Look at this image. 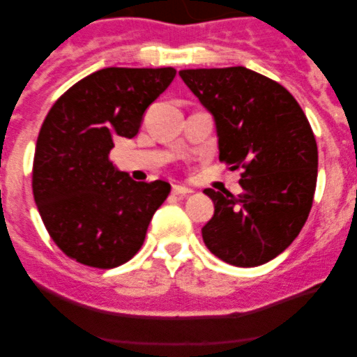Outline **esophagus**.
I'll return each instance as SVG.
<instances>
[{
  "mask_svg": "<svg viewBox=\"0 0 357 357\" xmlns=\"http://www.w3.org/2000/svg\"><path fill=\"white\" fill-rule=\"evenodd\" d=\"M172 193H174V195H188V193H192V190H190L188 186L174 185L172 186Z\"/></svg>",
  "mask_w": 357,
  "mask_h": 357,
  "instance_id": "obj_1",
  "label": "esophagus"
}]
</instances>
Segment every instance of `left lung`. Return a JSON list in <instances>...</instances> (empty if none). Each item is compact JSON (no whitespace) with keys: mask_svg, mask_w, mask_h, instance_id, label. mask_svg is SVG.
<instances>
[{"mask_svg":"<svg viewBox=\"0 0 357 357\" xmlns=\"http://www.w3.org/2000/svg\"><path fill=\"white\" fill-rule=\"evenodd\" d=\"M179 75L214 119L219 160L243 169L242 195L204 190L214 202L204 243L228 264H266L297 238L311 211L318 146L307 117L282 84L247 67Z\"/></svg>","mask_w":357,"mask_h":357,"instance_id":"8db88e82","label":"left lung"}]
</instances>
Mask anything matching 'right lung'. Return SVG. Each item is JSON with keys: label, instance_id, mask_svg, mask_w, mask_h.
<instances>
[{"label": "right lung", "instance_id": "add662e5", "mask_svg": "<svg viewBox=\"0 0 357 357\" xmlns=\"http://www.w3.org/2000/svg\"><path fill=\"white\" fill-rule=\"evenodd\" d=\"M176 68L107 67L75 82L46 115L36 143L32 192L63 254L93 268L128 262L145 242L165 181L138 183L109 160L114 139L135 138Z\"/></svg>", "mask_w": 357, "mask_h": 357}]
</instances>
